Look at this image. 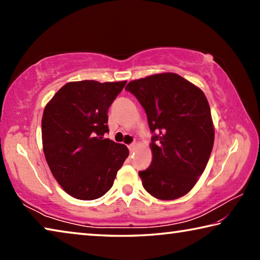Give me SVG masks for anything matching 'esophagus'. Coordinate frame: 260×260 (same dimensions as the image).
Instances as JSON below:
<instances>
[{
    "mask_svg": "<svg viewBox=\"0 0 260 260\" xmlns=\"http://www.w3.org/2000/svg\"><path fill=\"white\" fill-rule=\"evenodd\" d=\"M136 147H138V144H136L135 142H134V143H132V144H129V146H128L129 151H131V152H132V151H134L135 149H136Z\"/></svg>",
    "mask_w": 260,
    "mask_h": 260,
    "instance_id": "34e87169",
    "label": "esophagus"
}]
</instances>
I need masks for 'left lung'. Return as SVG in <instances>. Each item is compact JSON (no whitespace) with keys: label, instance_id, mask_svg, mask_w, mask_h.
<instances>
[{"label":"left lung","instance_id":"1","mask_svg":"<svg viewBox=\"0 0 260 260\" xmlns=\"http://www.w3.org/2000/svg\"><path fill=\"white\" fill-rule=\"evenodd\" d=\"M147 113L152 161L140 171L143 188L158 200H175L191 190L204 172L213 148L210 105L199 87L175 73L131 81Z\"/></svg>","mask_w":260,"mask_h":260}]
</instances>
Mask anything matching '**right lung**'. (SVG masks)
Returning <instances> with one entry per match:
<instances>
[{
	"mask_svg": "<svg viewBox=\"0 0 260 260\" xmlns=\"http://www.w3.org/2000/svg\"><path fill=\"white\" fill-rule=\"evenodd\" d=\"M125 85L69 82L46 105L43 152L57 182L74 199L91 201L107 193L129 155L124 144L104 139L108 110Z\"/></svg>",
	"mask_w": 260,
	"mask_h": 260,
	"instance_id": "1",
	"label": "right lung"
}]
</instances>
